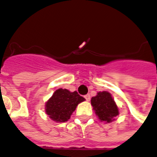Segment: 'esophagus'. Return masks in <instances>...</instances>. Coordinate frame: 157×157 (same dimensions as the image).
I'll list each match as a JSON object with an SVG mask.
<instances>
[{
    "mask_svg": "<svg viewBox=\"0 0 157 157\" xmlns=\"http://www.w3.org/2000/svg\"><path fill=\"white\" fill-rule=\"evenodd\" d=\"M85 99L86 100V101H90V95L89 94H86V95H85Z\"/></svg>",
    "mask_w": 157,
    "mask_h": 157,
    "instance_id": "esophagus-1",
    "label": "esophagus"
}]
</instances>
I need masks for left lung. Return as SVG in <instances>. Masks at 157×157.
I'll return each mask as SVG.
<instances>
[{
    "label": "left lung",
    "instance_id": "1",
    "mask_svg": "<svg viewBox=\"0 0 157 157\" xmlns=\"http://www.w3.org/2000/svg\"><path fill=\"white\" fill-rule=\"evenodd\" d=\"M90 103L100 121L111 123L119 114L118 105L109 92H98L95 96L91 98Z\"/></svg>",
    "mask_w": 157,
    "mask_h": 157
}]
</instances>
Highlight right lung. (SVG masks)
<instances>
[{
  "label": "right lung",
  "mask_w": 157,
  "mask_h": 157,
  "mask_svg": "<svg viewBox=\"0 0 157 157\" xmlns=\"http://www.w3.org/2000/svg\"><path fill=\"white\" fill-rule=\"evenodd\" d=\"M85 100V98L76 91L71 92L67 89L60 88L55 90L45 103V113L52 121L64 123L70 119L76 106Z\"/></svg>",
  "instance_id": "obj_1"
}]
</instances>
